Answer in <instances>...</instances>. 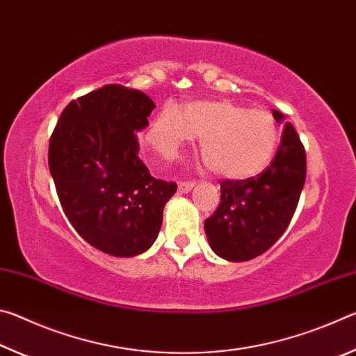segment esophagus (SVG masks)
Instances as JSON below:
<instances>
[{
	"label": "esophagus",
	"instance_id": "1",
	"mask_svg": "<svg viewBox=\"0 0 356 356\" xmlns=\"http://www.w3.org/2000/svg\"><path fill=\"white\" fill-rule=\"evenodd\" d=\"M193 186H195V182H179V185H177V188H179V193H188Z\"/></svg>",
	"mask_w": 356,
	"mask_h": 356
}]
</instances>
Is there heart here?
Masks as SVG:
<instances>
[{"label":"heart","instance_id":"heart-1","mask_svg":"<svg viewBox=\"0 0 356 356\" xmlns=\"http://www.w3.org/2000/svg\"><path fill=\"white\" fill-rule=\"evenodd\" d=\"M200 136V154L213 174L225 179L254 177L272 163L280 147L278 120L267 110H250L229 100H202L180 113L166 105L144 138L155 152L172 159L177 150Z\"/></svg>","mask_w":356,"mask_h":356}]
</instances>
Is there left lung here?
<instances>
[{"instance_id":"obj_1","label":"left lung","mask_w":356,"mask_h":356,"mask_svg":"<svg viewBox=\"0 0 356 356\" xmlns=\"http://www.w3.org/2000/svg\"><path fill=\"white\" fill-rule=\"evenodd\" d=\"M281 122L284 114L273 110ZM306 179V154L291 122L270 166L256 177L222 180L221 202L204 222L210 248L231 262H245L272 248L291 222Z\"/></svg>"}]
</instances>
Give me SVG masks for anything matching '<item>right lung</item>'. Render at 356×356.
Segmentation results:
<instances>
[{
    "label": "right lung",
    "instance_id": "obj_1",
    "mask_svg": "<svg viewBox=\"0 0 356 356\" xmlns=\"http://www.w3.org/2000/svg\"><path fill=\"white\" fill-rule=\"evenodd\" d=\"M155 108L141 91L106 84L72 100L48 147V166L65 216L94 248L116 257L149 250L174 182L154 179L135 134Z\"/></svg>",
    "mask_w": 356,
    "mask_h": 356
}]
</instances>
